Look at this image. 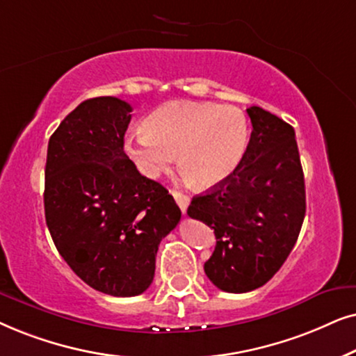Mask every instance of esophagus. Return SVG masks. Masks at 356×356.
<instances>
[{"instance_id": "1", "label": "esophagus", "mask_w": 356, "mask_h": 356, "mask_svg": "<svg viewBox=\"0 0 356 356\" xmlns=\"http://www.w3.org/2000/svg\"><path fill=\"white\" fill-rule=\"evenodd\" d=\"M172 195H174V198H175V202H177V205L181 207L182 213H186L188 203H191V198H188V197L186 195V193L177 192V191H172Z\"/></svg>"}]
</instances>
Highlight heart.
<instances>
[{
	"label": "heart",
	"instance_id": "b5f03b06",
	"mask_svg": "<svg viewBox=\"0 0 356 356\" xmlns=\"http://www.w3.org/2000/svg\"><path fill=\"white\" fill-rule=\"evenodd\" d=\"M143 134L125 140V151L146 177H156L177 154L181 174L198 188L225 182L238 169L249 141L245 115L233 106L170 101L141 123Z\"/></svg>",
	"mask_w": 356,
	"mask_h": 356
}]
</instances>
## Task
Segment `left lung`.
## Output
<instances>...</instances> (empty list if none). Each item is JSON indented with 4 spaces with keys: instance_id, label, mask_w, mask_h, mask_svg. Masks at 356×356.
Wrapping results in <instances>:
<instances>
[{
    "instance_id": "1",
    "label": "left lung",
    "mask_w": 356,
    "mask_h": 356,
    "mask_svg": "<svg viewBox=\"0 0 356 356\" xmlns=\"http://www.w3.org/2000/svg\"><path fill=\"white\" fill-rule=\"evenodd\" d=\"M248 113L252 134L238 169L193 197L187 210L215 231V250L203 268L227 293L252 291L280 270L306 213L295 130L262 107H249Z\"/></svg>"
}]
</instances>
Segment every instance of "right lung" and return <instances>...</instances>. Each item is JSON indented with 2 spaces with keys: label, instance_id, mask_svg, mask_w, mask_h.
<instances>
[{
  "label": "right lung",
  "instance_id": "right-lung-1",
  "mask_svg": "<svg viewBox=\"0 0 356 356\" xmlns=\"http://www.w3.org/2000/svg\"><path fill=\"white\" fill-rule=\"evenodd\" d=\"M130 112L112 96L70 112L49 140L44 192L65 262L94 290L122 298L148 290L161 239L181 221L172 195L123 151Z\"/></svg>",
  "mask_w": 356,
  "mask_h": 356
}]
</instances>
